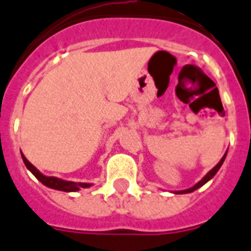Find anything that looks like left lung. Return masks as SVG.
Instances as JSON below:
<instances>
[{
    "mask_svg": "<svg viewBox=\"0 0 251 251\" xmlns=\"http://www.w3.org/2000/svg\"><path fill=\"white\" fill-rule=\"evenodd\" d=\"M226 152H228V151H226ZM226 152L224 153V156H223L222 159H220V161H219L218 164L215 165V167L212 168V169H211V171L208 172V173H207V175L204 176V177H203V178L201 179V181H199V182L195 183L194 186L189 187V189H186V190H177V191H173V193H175V194H187V193H193V191H195V190H197V189H199V187H201V186H203L204 183L208 182V181H210L211 178H214V176L216 175V173H218V171H219V169H220V167H222V165H223L224 160H226Z\"/></svg>",
    "mask_w": 251,
    "mask_h": 251,
    "instance_id": "obj_1",
    "label": "left lung"
}]
</instances>
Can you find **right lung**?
Here are the masks:
<instances>
[{
  "mask_svg": "<svg viewBox=\"0 0 251 251\" xmlns=\"http://www.w3.org/2000/svg\"><path fill=\"white\" fill-rule=\"evenodd\" d=\"M22 159H23V163L27 167L31 173H32L35 177H36L39 181H40L43 185H45L47 187H50V189H54V190H60V191H66V193H72V191H78L80 189H86V187L92 186V183H87V182H74V181H66V179H61L57 178V177H53V176H45L43 175L36 167H33L31 163H29L25 156L22 153Z\"/></svg>",
  "mask_w": 251,
  "mask_h": 251,
  "instance_id": "right-lung-1",
  "label": "right lung"
}]
</instances>
